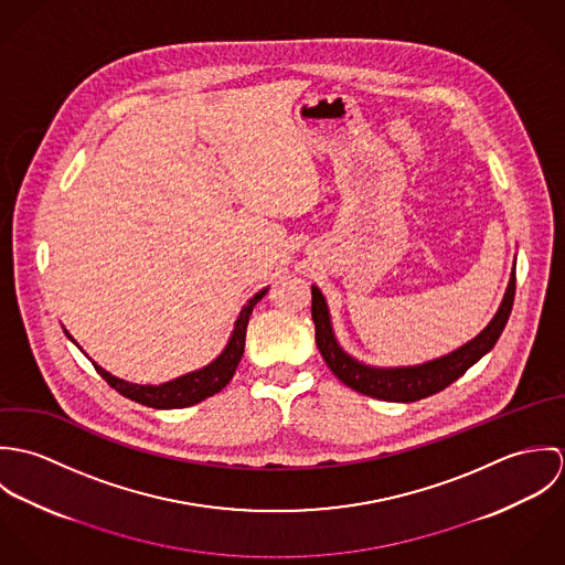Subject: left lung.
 Returning a JSON list of instances; mask_svg holds the SVG:
<instances>
[{"label": "left lung", "instance_id": "1", "mask_svg": "<svg viewBox=\"0 0 565 565\" xmlns=\"http://www.w3.org/2000/svg\"><path fill=\"white\" fill-rule=\"evenodd\" d=\"M313 291V305H311V316L316 322V341L322 352L326 365L330 372L348 387L363 396H372L379 401H390V403H415L422 398H428L441 390H446L450 383H455L459 376H463L483 354H487L498 337L502 334L507 320L513 309V298H515V267L504 294V300L495 313V318L489 322L483 332L466 343L463 348L455 350L452 354L417 365V367H398V370H379V367H367L352 356H348L334 341L332 328H330V318H328V307L323 300L322 291L318 287Z\"/></svg>", "mask_w": 565, "mask_h": 565}]
</instances>
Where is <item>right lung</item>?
<instances>
[{"mask_svg": "<svg viewBox=\"0 0 565 565\" xmlns=\"http://www.w3.org/2000/svg\"><path fill=\"white\" fill-rule=\"evenodd\" d=\"M267 294V289L258 291L254 298H249V302L243 307L242 316L235 323L233 337L226 345V350L206 367L191 372L186 376H180L175 381L162 383V385H132L126 383L121 379L110 376L106 370H102L99 365H95L97 374L121 396L135 401V403L146 404L152 408H182V406H191V404L202 403L215 394H220L235 376V370L242 361L243 345H245V328L249 322L252 309L256 307V302ZM70 334V332H67ZM72 339V337H70Z\"/></svg>", "mask_w": 565, "mask_h": 565, "instance_id": "1", "label": "right lung"}]
</instances>
